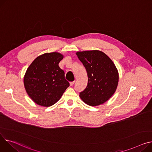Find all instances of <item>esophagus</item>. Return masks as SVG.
Segmentation results:
<instances>
[{
  "mask_svg": "<svg viewBox=\"0 0 152 152\" xmlns=\"http://www.w3.org/2000/svg\"><path fill=\"white\" fill-rule=\"evenodd\" d=\"M69 84H70V86H73V85L75 84V81H72V82H70Z\"/></svg>",
  "mask_w": 152,
  "mask_h": 152,
  "instance_id": "34e87169",
  "label": "esophagus"
}]
</instances>
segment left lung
<instances>
[{
	"label": "left lung",
	"mask_w": 152,
	"mask_h": 152,
	"mask_svg": "<svg viewBox=\"0 0 152 152\" xmlns=\"http://www.w3.org/2000/svg\"><path fill=\"white\" fill-rule=\"evenodd\" d=\"M76 55L88 76L87 87L79 93V96L90 106L105 103L114 94L118 85V73L114 62L98 50L77 52Z\"/></svg>",
	"instance_id": "obj_1"
}]
</instances>
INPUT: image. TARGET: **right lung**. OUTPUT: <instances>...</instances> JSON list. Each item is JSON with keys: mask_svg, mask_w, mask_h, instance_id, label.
<instances>
[{"mask_svg": "<svg viewBox=\"0 0 152 152\" xmlns=\"http://www.w3.org/2000/svg\"><path fill=\"white\" fill-rule=\"evenodd\" d=\"M63 56L58 53L37 57L27 68L24 84L28 95L38 105L50 106L61 98L69 83L58 66Z\"/></svg>", "mask_w": 152, "mask_h": 152, "instance_id": "add662e5", "label": "right lung"}]
</instances>
